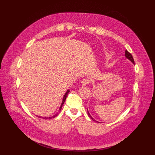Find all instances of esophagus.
Instances as JSON below:
<instances>
[{"instance_id":"esophagus-1","label":"esophagus","mask_w":155,"mask_h":155,"mask_svg":"<svg viewBox=\"0 0 155 155\" xmlns=\"http://www.w3.org/2000/svg\"><path fill=\"white\" fill-rule=\"evenodd\" d=\"M81 84L83 85H86V84H88V83H90V80H87V79H83L81 80Z\"/></svg>"}]
</instances>
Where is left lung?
Wrapping results in <instances>:
<instances>
[{
	"instance_id": "1",
	"label": "left lung",
	"mask_w": 155,
	"mask_h": 155,
	"mask_svg": "<svg viewBox=\"0 0 155 155\" xmlns=\"http://www.w3.org/2000/svg\"><path fill=\"white\" fill-rule=\"evenodd\" d=\"M125 56H126V58H127V59H128L129 60H130L132 63H133L134 64V59H133V57H132V54L128 51H127V50H126L125 51ZM87 115H88V116H89L93 121H96V122H97V123H100V122H98L97 121H96V120H95L91 116V115L90 114V113H89V112H88V110H87Z\"/></svg>"
}]
</instances>
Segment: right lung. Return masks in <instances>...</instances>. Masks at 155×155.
<instances>
[{
    "label": "right lung",
    "instance_id": "obj_1",
    "mask_svg": "<svg viewBox=\"0 0 155 155\" xmlns=\"http://www.w3.org/2000/svg\"><path fill=\"white\" fill-rule=\"evenodd\" d=\"M69 92H70V91H69V90H68L67 91V92L65 93V95L64 96V97H63V99H62V103H61V107H60V108H59V112H60L61 110L62 107V105H63V104H64V102H65V99H66V97H67L68 94V93H69ZM58 114H59V112H58L57 114H55V115H54L53 116H52V117H40V116H37V117H39V118H43V119H45V120H47V119H52V118H53L56 117L58 115Z\"/></svg>",
    "mask_w": 155,
    "mask_h": 155
}]
</instances>
